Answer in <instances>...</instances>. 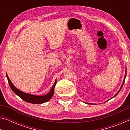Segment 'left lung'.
Here are the masks:
<instances>
[{
    "label": "left lung",
    "instance_id": "left-lung-1",
    "mask_svg": "<svg viewBox=\"0 0 130 130\" xmlns=\"http://www.w3.org/2000/svg\"><path fill=\"white\" fill-rule=\"evenodd\" d=\"M126 72H125V76H124V80H123V84H122V86H121V87H120V88L119 89V91H118V92H117V93H116L115 94V95H114L113 97H112V98L111 99H112V98H114V97H115L116 95H117V94L119 93V92L120 91V90H121V89H122V87H123V84H124V80H125V78H126ZM84 103H87V104H91V103H85V102H84Z\"/></svg>",
    "mask_w": 130,
    "mask_h": 130
}]
</instances>
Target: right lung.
<instances>
[{
	"label": "right lung",
	"instance_id": "1",
	"mask_svg": "<svg viewBox=\"0 0 130 130\" xmlns=\"http://www.w3.org/2000/svg\"><path fill=\"white\" fill-rule=\"evenodd\" d=\"M6 76H7L10 87L12 90V91L14 92L17 95H18L19 97H20L24 101H25V102L29 103H32V104H42L43 103H46L48 102L49 100H50V99L52 98L53 95L54 88H55V86H56V84L57 83V80H56L55 83L53 84V86L52 87V89H50V91L48 92L47 94H46L45 95H43V96L34 95V94H31L25 93V92H23L22 91H20V90L18 89V88H17L14 86V84L12 83L11 80H10V78L8 77L7 73H6Z\"/></svg>",
	"mask_w": 130,
	"mask_h": 130
}]
</instances>
